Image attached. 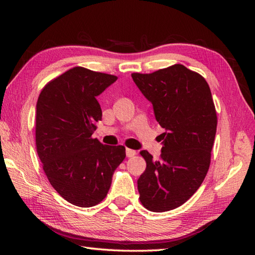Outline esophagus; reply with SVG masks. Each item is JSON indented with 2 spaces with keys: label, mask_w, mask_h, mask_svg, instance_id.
<instances>
[{
  "label": "esophagus",
  "mask_w": 255,
  "mask_h": 255,
  "mask_svg": "<svg viewBox=\"0 0 255 255\" xmlns=\"http://www.w3.org/2000/svg\"><path fill=\"white\" fill-rule=\"evenodd\" d=\"M137 154V152L134 150H132V149H126V155L128 156V158H133L134 155Z\"/></svg>",
  "instance_id": "34e87169"
}]
</instances>
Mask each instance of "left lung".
<instances>
[{
  "label": "left lung",
  "mask_w": 255,
  "mask_h": 255,
  "mask_svg": "<svg viewBox=\"0 0 255 255\" xmlns=\"http://www.w3.org/2000/svg\"><path fill=\"white\" fill-rule=\"evenodd\" d=\"M156 122L165 132L160 160L147 150V167L138 178L139 199L154 213L175 209L191 198L207 174L217 129V114L202 75L174 64L153 73H132Z\"/></svg>",
  "instance_id": "1"
}]
</instances>
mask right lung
Instances as JSON below:
<instances>
[{
	"instance_id": "add662e5",
	"label": "right lung",
	"mask_w": 255,
	"mask_h": 255,
	"mask_svg": "<svg viewBox=\"0 0 255 255\" xmlns=\"http://www.w3.org/2000/svg\"><path fill=\"white\" fill-rule=\"evenodd\" d=\"M117 80L75 67L47 83L36 105V147L47 178L67 202L92 207L106 197L124 145L93 139L102 110L96 97Z\"/></svg>"
}]
</instances>
